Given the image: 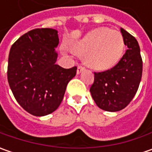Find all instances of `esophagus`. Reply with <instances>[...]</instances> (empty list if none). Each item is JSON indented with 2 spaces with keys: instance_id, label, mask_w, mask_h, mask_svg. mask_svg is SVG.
<instances>
[{
  "instance_id": "1",
  "label": "esophagus",
  "mask_w": 152,
  "mask_h": 152,
  "mask_svg": "<svg viewBox=\"0 0 152 152\" xmlns=\"http://www.w3.org/2000/svg\"><path fill=\"white\" fill-rule=\"evenodd\" d=\"M85 70V67H83V66H78V69H77V73L79 74V73H80L81 72H83Z\"/></svg>"
}]
</instances>
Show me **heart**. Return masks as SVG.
I'll return each instance as SVG.
<instances>
[{"label": "heart", "instance_id": "b5f03b06", "mask_svg": "<svg viewBox=\"0 0 152 152\" xmlns=\"http://www.w3.org/2000/svg\"><path fill=\"white\" fill-rule=\"evenodd\" d=\"M124 48L122 34L109 28L93 29L75 45L79 53L85 54V63L96 70H107L117 65Z\"/></svg>", "mask_w": 152, "mask_h": 152}]
</instances>
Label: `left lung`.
Masks as SVG:
<instances>
[{
  "label": "left lung",
  "instance_id": "left-lung-1",
  "mask_svg": "<svg viewBox=\"0 0 152 152\" xmlns=\"http://www.w3.org/2000/svg\"><path fill=\"white\" fill-rule=\"evenodd\" d=\"M128 50L113 68L95 73L90 91L96 104L104 111L118 112L126 107L135 96L142 77V59L138 41L120 28Z\"/></svg>",
  "mask_w": 152,
  "mask_h": 152
}]
</instances>
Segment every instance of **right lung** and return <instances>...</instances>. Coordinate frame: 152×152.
<instances>
[{
    "label": "right lung",
    "mask_w": 152,
    "mask_h": 152,
    "mask_svg": "<svg viewBox=\"0 0 152 152\" xmlns=\"http://www.w3.org/2000/svg\"><path fill=\"white\" fill-rule=\"evenodd\" d=\"M57 30L36 28L22 35L10 49L9 86L18 104L28 113L42 117L60 106L77 67L56 64Z\"/></svg>",
    "instance_id": "add662e5"
}]
</instances>
